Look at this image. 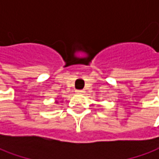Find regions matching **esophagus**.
I'll list each match as a JSON object with an SVG mask.
<instances>
[{
  "instance_id": "obj_1",
  "label": "esophagus",
  "mask_w": 159,
  "mask_h": 159,
  "mask_svg": "<svg viewBox=\"0 0 159 159\" xmlns=\"http://www.w3.org/2000/svg\"><path fill=\"white\" fill-rule=\"evenodd\" d=\"M84 90H76V94H83Z\"/></svg>"
}]
</instances>
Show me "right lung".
Instances as JSON below:
<instances>
[{"instance_id": "obj_1", "label": "right lung", "mask_w": 159, "mask_h": 159, "mask_svg": "<svg viewBox=\"0 0 159 159\" xmlns=\"http://www.w3.org/2000/svg\"><path fill=\"white\" fill-rule=\"evenodd\" d=\"M56 103H58V102H57V101H56Z\"/></svg>"}]
</instances>
